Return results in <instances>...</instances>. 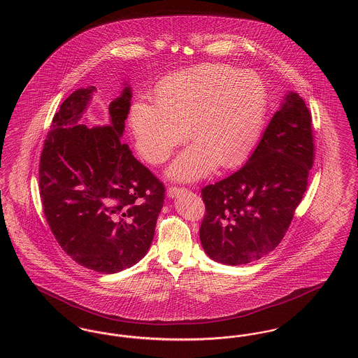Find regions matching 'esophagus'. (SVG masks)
I'll use <instances>...</instances> for the list:
<instances>
[{
  "mask_svg": "<svg viewBox=\"0 0 358 358\" xmlns=\"http://www.w3.org/2000/svg\"><path fill=\"white\" fill-rule=\"evenodd\" d=\"M187 192V187H171L168 189V196L174 199V197H178L181 193Z\"/></svg>",
  "mask_w": 358,
  "mask_h": 358,
  "instance_id": "esophagus-1",
  "label": "esophagus"
}]
</instances>
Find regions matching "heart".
Returning a JSON list of instances; mask_svg holds the SVG:
<instances>
[{"mask_svg":"<svg viewBox=\"0 0 358 358\" xmlns=\"http://www.w3.org/2000/svg\"><path fill=\"white\" fill-rule=\"evenodd\" d=\"M267 110V88L252 72L228 64H204L165 79L155 102L138 98L130 126L139 154L162 164L187 138L197 141L169 168L176 180H197L219 161L232 168L244 161L259 141Z\"/></svg>","mask_w":358,"mask_h":358,"instance_id":"heart-1","label":"heart"}]
</instances>
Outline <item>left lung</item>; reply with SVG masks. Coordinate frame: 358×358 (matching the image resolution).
<instances>
[{
    "label": "left lung",
    "mask_w": 358,
    "mask_h": 358,
    "mask_svg": "<svg viewBox=\"0 0 358 358\" xmlns=\"http://www.w3.org/2000/svg\"><path fill=\"white\" fill-rule=\"evenodd\" d=\"M313 142L306 103L289 92L245 165L201 189L200 240L206 255L240 266L278 247L306 192Z\"/></svg>",
    "instance_id": "1"
}]
</instances>
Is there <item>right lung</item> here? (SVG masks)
Wrapping results in <instances>:
<instances>
[{
	"instance_id": "add662e5",
	"label": "right lung",
	"mask_w": 358,
	"mask_h": 358,
	"mask_svg": "<svg viewBox=\"0 0 358 358\" xmlns=\"http://www.w3.org/2000/svg\"><path fill=\"white\" fill-rule=\"evenodd\" d=\"M95 87L62 103L40 155L38 187L52 234L78 264L115 273L153 241L165 187L120 141L131 90L110 103L108 126L79 124Z\"/></svg>"
}]
</instances>
